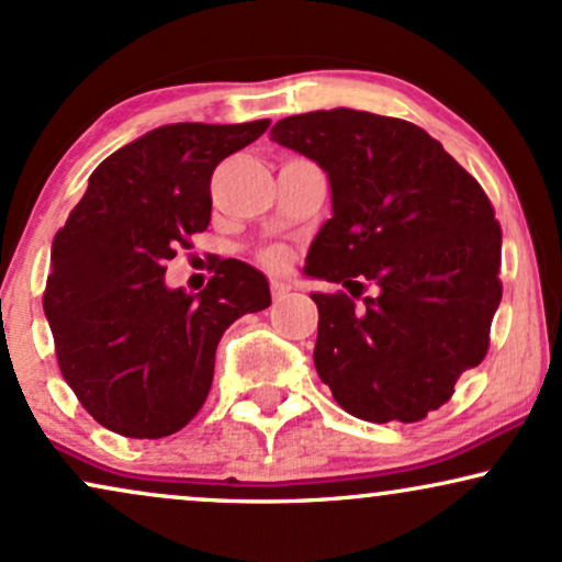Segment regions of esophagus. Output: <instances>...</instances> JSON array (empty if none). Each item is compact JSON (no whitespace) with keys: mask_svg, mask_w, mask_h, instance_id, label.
<instances>
[{"mask_svg":"<svg viewBox=\"0 0 562 562\" xmlns=\"http://www.w3.org/2000/svg\"><path fill=\"white\" fill-rule=\"evenodd\" d=\"M289 292H292V286H289L286 281H279V279H273V281H270V296H273V302H281V300H286Z\"/></svg>","mask_w":562,"mask_h":562,"instance_id":"obj_1","label":"esophagus"}]
</instances>
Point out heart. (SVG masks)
Here are the masks:
<instances>
[{
  "instance_id": "heart-1",
  "label": "heart",
  "mask_w": 562,
  "mask_h": 562,
  "mask_svg": "<svg viewBox=\"0 0 562 562\" xmlns=\"http://www.w3.org/2000/svg\"><path fill=\"white\" fill-rule=\"evenodd\" d=\"M262 260H266L268 262V266H281V262H283V252H279V249H270V252H266V255H262Z\"/></svg>"
}]
</instances>
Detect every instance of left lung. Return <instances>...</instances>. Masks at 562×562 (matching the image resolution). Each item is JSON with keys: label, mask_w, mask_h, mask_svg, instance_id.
<instances>
[{"label": "left lung", "mask_w": 562, "mask_h": 562, "mask_svg": "<svg viewBox=\"0 0 562 562\" xmlns=\"http://www.w3.org/2000/svg\"><path fill=\"white\" fill-rule=\"evenodd\" d=\"M270 137L313 158L334 216L304 273L344 292L317 304V375L344 412L419 422L490 349L501 224L480 182L417 124L355 109L286 116ZM367 285L373 296L353 300Z\"/></svg>", "instance_id": "obj_1"}]
</instances>
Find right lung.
<instances>
[{
  "instance_id": "add662e5",
  "label": "right lung",
  "mask_w": 562,
  "mask_h": 562,
  "mask_svg": "<svg viewBox=\"0 0 562 562\" xmlns=\"http://www.w3.org/2000/svg\"><path fill=\"white\" fill-rule=\"evenodd\" d=\"M268 120L179 122L103 158L52 245L44 313L82 408L124 438L175 435L200 412L216 346L270 304L260 270L218 260L200 294L164 283L166 260L211 221V177Z\"/></svg>"
}]
</instances>
